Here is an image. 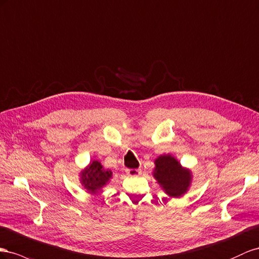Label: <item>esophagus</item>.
I'll use <instances>...</instances> for the list:
<instances>
[{
  "label": "esophagus",
  "mask_w": 259,
  "mask_h": 259,
  "mask_svg": "<svg viewBox=\"0 0 259 259\" xmlns=\"http://www.w3.org/2000/svg\"><path fill=\"white\" fill-rule=\"evenodd\" d=\"M140 172H141V171H140L139 169H125V175L129 176V177L139 176Z\"/></svg>",
  "instance_id": "obj_1"
}]
</instances>
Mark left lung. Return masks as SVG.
<instances>
[{
	"mask_svg": "<svg viewBox=\"0 0 259 259\" xmlns=\"http://www.w3.org/2000/svg\"><path fill=\"white\" fill-rule=\"evenodd\" d=\"M155 165L154 177L168 195L179 197L186 193L191 182V174L181 167L178 160L170 155H164L155 160Z\"/></svg>",
	"mask_w": 259,
	"mask_h": 259,
	"instance_id": "8db88e82",
	"label": "left lung"
}]
</instances>
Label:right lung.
Here are the masks:
<instances>
[{"mask_svg": "<svg viewBox=\"0 0 259 259\" xmlns=\"http://www.w3.org/2000/svg\"><path fill=\"white\" fill-rule=\"evenodd\" d=\"M110 177H112V172L104 170L100 162L94 160L87 170L81 175V181L89 191L95 193L98 190L105 186Z\"/></svg>", "mask_w": 259, "mask_h": 259, "instance_id": "right-lung-1", "label": "right lung"}]
</instances>
